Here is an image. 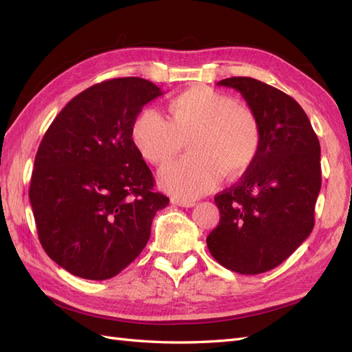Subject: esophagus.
Masks as SVG:
<instances>
[{
	"label": "esophagus",
	"instance_id": "34e87169",
	"mask_svg": "<svg viewBox=\"0 0 352 352\" xmlns=\"http://www.w3.org/2000/svg\"><path fill=\"white\" fill-rule=\"evenodd\" d=\"M170 203L174 204V206H180V207H186V208H189V207H193V206H195V203H193V201H188V199H178V198H172V199H170Z\"/></svg>",
	"mask_w": 352,
	"mask_h": 352
}]
</instances>
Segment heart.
<instances>
[{"label": "heart", "instance_id": "heart-1", "mask_svg": "<svg viewBox=\"0 0 352 352\" xmlns=\"http://www.w3.org/2000/svg\"><path fill=\"white\" fill-rule=\"evenodd\" d=\"M169 119L144 109L131 125V140L151 164H164L189 140L190 154L159 172V186L183 199L213 190L223 175L248 172L261 149V125L254 111L210 86H193L169 102Z\"/></svg>", "mask_w": 352, "mask_h": 352}]
</instances>
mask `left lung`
<instances>
[{"label":"left lung","instance_id":"8db88e82","mask_svg":"<svg viewBox=\"0 0 352 352\" xmlns=\"http://www.w3.org/2000/svg\"><path fill=\"white\" fill-rule=\"evenodd\" d=\"M261 125V149L241 182L214 197L219 226L207 236L218 263L256 275L283 263L311 233L320 190V145L292 96L250 77L221 80Z\"/></svg>","mask_w":352,"mask_h":352}]
</instances>
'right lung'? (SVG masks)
I'll return each instance as SVG.
<instances>
[{
  "mask_svg": "<svg viewBox=\"0 0 352 352\" xmlns=\"http://www.w3.org/2000/svg\"><path fill=\"white\" fill-rule=\"evenodd\" d=\"M163 95L139 77L102 81L72 98L45 133L30 184L37 234L72 275L107 280L148 243L169 198L133 145L142 107Z\"/></svg>",
  "mask_w": 352,
  "mask_h": 352,
  "instance_id": "add662e5",
  "label": "right lung"
}]
</instances>
